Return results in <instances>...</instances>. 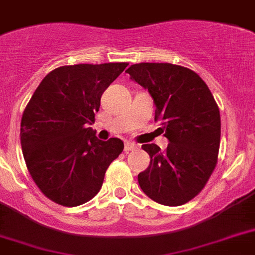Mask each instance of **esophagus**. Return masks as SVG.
Instances as JSON below:
<instances>
[{
    "label": "esophagus",
    "mask_w": 255,
    "mask_h": 255,
    "mask_svg": "<svg viewBox=\"0 0 255 255\" xmlns=\"http://www.w3.org/2000/svg\"><path fill=\"white\" fill-rule=\"evenodd\" d=\"M137 149V145L133 142H126L125 143V151L128 152V151H132V150Z\"/></svg>",
    "instance_id": "obj_1"
}]
</instances>
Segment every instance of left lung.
Here are the masks:
<instances>
[{
    "instance_id": "obj_1",
    "label": "left lung",
    "mask_w": 255,
    "mask_h": 255,
    "mask_svg": "<svg viewBox=\"0 0 255 255\" xmlns=\"http://www.w3.org/2000/svg\"><path fill=\"white\" fill-rule=\"evenodd\" d=\"M154 99L155 121H160L169 143L161 151L142 145L150 164L138 185L159 204L178 207L207 185L218 159L221 115L213 95L194 70L169 63H140L127 69Z\"/></svg>"
}]
</instances>
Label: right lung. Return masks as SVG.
Masks as SVG:
<instances>
[{
  "label": "right lung",
  "instance_id": "add662e5",
  "mask_svg": "<svg viewBox=\"0 0 255 255\" xmlns=\"http://www.w3.org/2000/svg\"><path fill=\"white\" fill-rule=\"evenodd\" d=\"M127 63L77 64L42 79L21 117L20 143L28 172L50 200L85 204L100 191L108 167L125 149L119 138L101 141L91 127L104 91Z\"/></svg>",
  "mask_w": 255,
  "mask_h": 255
}]
</instances>
